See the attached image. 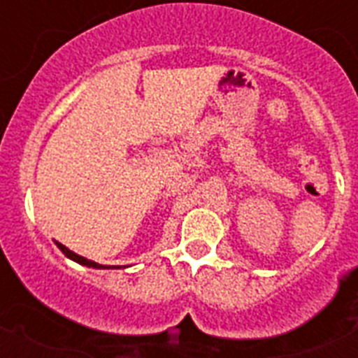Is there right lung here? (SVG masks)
Listing matches in <instances>:
<instances>
[{
    "mask_svg": "<svg viewBox=\"0 0 358 358\" xmlns=\"http://www.w3.org/2000/svg\"><path fill=\"white\" fill-rule=\"evenodd\" d=\"M55 245L59 247V250L63 252L66 258H70V260L78 262V264H81V266H87V267H92V269H115V266H102V264H98V262H92V260H87L85 256H80L76 255L74 250H70L69 247H64L63 243H59V241H55ZM119 267V266H117Z\"/></svg>",
    "mask_w": 358,
    "mask_h": 358,
    "instance_id": "obj_1",
    "label": "right lung"
}]
</instances>
